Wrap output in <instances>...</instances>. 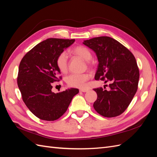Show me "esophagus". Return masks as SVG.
<instances>
[{
  "label": "esophagus",
  "instance_id": "esophagus-1",
  "mask_svg": "<svg viewBox=\"0 0 157 157\" xmlns=\"http://www.w3.org/2000/svg\"><path fill=\"white\" fill-rule=\"evenodd\" d=\"M79 92H87V90L82 89V90H79Z\"/></svg>",
  "mask_w": 157,
  "mask_h": 157
}]
</instances>
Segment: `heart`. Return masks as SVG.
Here are the masks:
<instances>
[{"label": "heart", "mask_w": 157, "mask_h": 157, "mask_svg": "<svg viewBox=\"0 0 157 157\" xmlns=\"http://www.w3.org/2000/svg\"><path fill=\"white\" fill-rule=\"evenodd\" d=\"M70 52L74 56L81 57L83 60L86 61L87 65H91L92 63L90 59L92 58V53L90 50L83 45H78L73 47ZM56 65L61 73L65 74L68 70V61L67 56L65 52H61L58 55L56 60ZM90 75L87 73L83 74H72L68 75L66 78L67 84L73 87L77 88H85L86 86V82L88 81Z\"/></svg>", "instance_id": "1"}]
</instances>
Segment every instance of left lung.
Listing matches in <instances>:
<instances>
[{
    "instance_id": "1",
    "label": "left lung",
    "mask_w": 157,
    "mask_h": 157,
    "mask_svg": "<svg viewBox=\"0 0 157 157\" xmlns=\"http://www.w3.org/2000/svg\"><path fill=\"white\" fill-rule=\"evenodd\" d=\"M83 44L95 52L99 61L95 79L111 83L108 90L94 89L98 95L94 109L107 118L122 114L138 90L140 74L135 57L126 47L107 36L86 40Z\"/></svg>"
}]
</instances>
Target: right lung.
Instances as JSON below:
<instances>
[{
  "label": "right lung",
  "mask_w": 157,
  "mask_h": 157,
  "mask_svg": "<svg viewBox=\"0 0 157 157\" xmlns=\"http://www.w3.org/2000/svg\"><path fill=\"white\" fill-rule=\"evenodd\" d=\"M75 39L49 38L35 45L21 59L17 84L22 99L33 114L41 120L54 121L67 111L79 90L68 89L55 94L52 83L62 79L56 60Z\"/></svg>",
  "instance_id": "right-lung-1"
}]
</instances>
